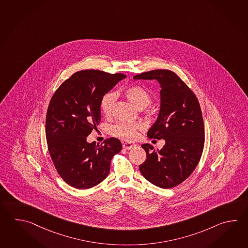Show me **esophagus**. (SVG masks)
<instances>
[{"instance_id": "obj_1", "label": "esophagus", "mask_w": 248, "mask_h": 248, "mask_svg": "<svg viewBox=\"0 0 248 248\" xmlns=\"http://www.w3.org/2000/svg\"><path fill=\"white\" fill-rule=\"evenodd\" d=\"M137 145L135 143H132V142H124L123 143V147L124 149H127V150L132 149V148H134Z\"/></svg>"}]
</instances>
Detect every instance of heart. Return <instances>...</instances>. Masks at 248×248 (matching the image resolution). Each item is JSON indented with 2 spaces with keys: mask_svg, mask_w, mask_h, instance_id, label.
Masks as SVG:
<instances>
[{
  "mask_svg": "<svg viewBox=\"0 0 248 248\" xmlns=\"http://www.w3.org/2000/svg\"><path fill=\"white\" fill-rule=\"evenodd\" d=\"M124 93L138 108H146L152 102L151 94L141 86H128L124 90ZM116 99V93L114 92H108L101 97L100 108L104 115L109 116L111 114ZM141 124L140 123H117L111 127L110 133L124 140H132L136 138L137 132L141 130Z\"/></svg>",
  "mask_w": 248,
  "mask_h": 248,
  "instance_id": "1",
  "label": "heart"
}]
</instances>
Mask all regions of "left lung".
<instances>
[{
	"mask_svg": "<svg viewBox=\"0 0 248 248\" xmlns=\"http://www.w3.org/2000/svg\"><path fill=\"white\" fill-rule=\"evenodd\" d=\"M133 78L156 79L162 87L159 116L147 136L163 139L165 145L158 151L150 144L142 145L147 159L140 165V170L156 186H177L192 174L202 155L205 133L197 97L175 72L169 70L147 71Z\"/></svg>",
	"mask_w": 248,
	"mask_h": 248,
	"instance_id": "1",
	"label": "left lung"
}]
</instances>
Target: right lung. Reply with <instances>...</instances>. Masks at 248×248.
<instances>
[{
	"label": "right lung",
	"mask_w": 248,
	"mask_h": 248,
	"mask_svg": "<svg viewBox=\"0 0 248 248\" xmlns=\"http://www.w3.org/2000/svg\"><path fill=\"white\" fill-rule=\"evenodd\" d=\"M124 74L97 70L78 71L57 88L46 116V139L59 176L69 186L88 189L108 175L112 158L121 151L116 138L102 144L87 143L86 138L101 122V97Z\"/></svg>",
	"instance_id": "right-lung-1"
}]
</instances>
